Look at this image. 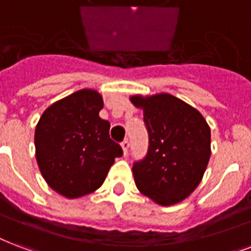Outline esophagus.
Segmentation results:
<instances>
[{
    "label": "esophagus",
    "mask_w": 251,
    "mask_h": 251,
    "mask_svg": "<svg viewBox=\"0 0 251 251\" xmlns=\"http://www.w3.org/2000/svg\"><path fill=\"white\" fill-rule=\"evenodd\" d=\"M122 148H123L124 154H127L128 153V148H129V141H128L127 139H126V140L122 143Z\"/></svg>",
    "instance_id": "1"
}]
</instances>
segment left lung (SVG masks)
<instances>
[{
  "instance_id": "8db88e82",
  "label": "left lung",
  "mask_w": 251,
  "mask_h": 251,
  "mask_svg": "<svg viewBox=\"0 0 251 251\" xmlns=\"http://www.w3.org/2000/svg\"><path fill=\"white\" fill-rule=\"evenodd\" d=\"M143 108L150 146L133 163L137 189L163 206L197 188L210 157V128L199 111L169 94L131 98Z\"/></svg>"
}]
</instances>
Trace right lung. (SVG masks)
Listing matches in <instances>:
<instances>
[{"mask_svg":"<svg viewBox=\"0 0 251 251\" xmlns=\"http://www.w3.org/2000/svg\"><path fill=\"white\" fill-rule=\"evenodd\" d=\"M103 99L80 90L55 101L35 128V157L50 188L67 199L97 190L122 147L110 137V123L99 116Z\"/></svg>","mask_w":251,"mask_h":251,"instance_id":"right-lung-1","label":"right lung"}]
</instances>
